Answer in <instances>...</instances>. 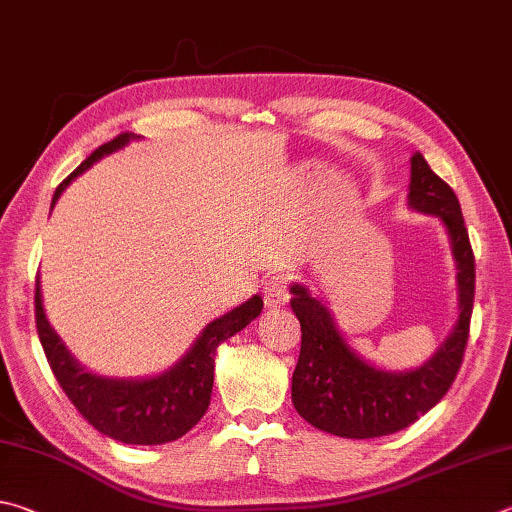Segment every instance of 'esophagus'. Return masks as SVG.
Masks as SVG:
<instances>
[{"label":"esophagus","instance_id":"obj_1","mask_svg":"<svg viewBox=\"0 0 512 512\" xmlns=\"http://www.w3.org/2000/svg\"><path fill=\"white\" fill-rule=\"evenodd\" d=\"M263 299L267 308H281L288 301V276L276 274L263 285Z\"/></svg>","mask_w":512,"mask_h":512}]
</instances>
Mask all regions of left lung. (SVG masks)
<instances>
[{"instance_id": "left-lung-1", "label": "left lung", "mask_w": 512, "mask_h": 512, "mask_svg": "<svg viewBox=\"0 0 512 512\" xmlns=\"http://www.w3.org/2000/svg\"><path fill=\"white\" fill-rule=\"evenodd\" d=\"M407 204L438 215L450 236L459 290V319L436 353L411 371H384L357 355L339 333L326 303L292 283L290 306L301 324V353L292 375V405L312 427L344 438H378L427 414L450 391L461 369L474 303V254L459 197L425 157H411Z\"/></svg>"}]
</instances>
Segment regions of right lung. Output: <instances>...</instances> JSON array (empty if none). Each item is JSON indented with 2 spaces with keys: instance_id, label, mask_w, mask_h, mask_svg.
Segmentation results:
<instances>
[{
  "instance_id": "1",
  "label": "right lung",
  "mask_w": 512,
  "mask_h": 512,
  "mask_svg": "<svg viewBox=\"0 0 512 512\" xmlns=\"http://www.w3.org/2000/svg\"><path fill=\"white\" fill-rule=\"evenodd\" d=\"M134 137L123 132L96 148L53 193L51 209L62 191L85 170ZM263 310V299L254 294L242 306L213 319L177 364L152 378H103L80 366L67 351L56 330L49 326L42 308L40 281H35V326L53 375L89 425L98 432L128 445H161L182 438L200 423L211 402L213 357L218 346L249 326Z\"/></svg>"
}]
</instances>
